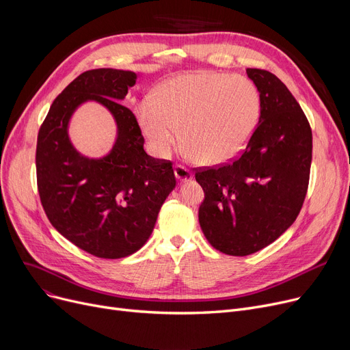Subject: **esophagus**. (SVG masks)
<instances>
[{"instance_id":"34e87169","label":"esophagus","mask_w":350,"mask_h":350,"mask_svg":"<svg viewBox=\"0 0 350 350\" xmlns=\"http://www.w3.org/2000/svg\"><path fill=\"white\" fill-rule=\"evenodd\" d=\"M174 176L178 181H187L193 178V173L189 169H186L185 165H180V164H177L174 167Z\"/></svg>"}]
</instances>
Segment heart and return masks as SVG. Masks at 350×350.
<instances>
[{
  "label": "heart",
  "mask_w": 350,
  "mask_h": 350,
  "mask_svg": "<svg viewBox=\"0 0 350 350\" xmlns=\"http://www.w3.org/2000/svg\"><path fill=\"white\" fill-rule=\"evenodd\" d=\"M262 115V96L244 77L193 72L165 82L157 100L137 107L142 132L156 156L167 159L180 142L200 164H221L240 156Z\"/></svg>",
  "instance_id": "b5f03b06"
}]
</instances>
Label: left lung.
<instances>
[{"label":"left lung","instance_id":"left-lung-1","mask_svg":"<svg viewBox=\"0 0 350 350\" xmlns=\"http://www.w3.org/2000/svg\"><path fill=\"white\" fill-rule=\"evenodd\" d=\"M260 89L262 115L240 157L200 169L204 190L198 221L218 251L245 256L262 250L295 221L306 196L312 131L288 88L264 69H247Z\"/></svg>","mask_w":350,"mask_h":350}]
</instances>
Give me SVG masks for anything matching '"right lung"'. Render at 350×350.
Instances as JSON below:
<instances>
[{"mask_svg":"<svg viewBox=\"0 0 350 350\" xmlns=\"http://www.w3.org/2000/svg\"><path fill=\"white\" fill-rule=\"evenodd\" d=\"M136 79L132 70L112 68L81 73L51 105L36 142V183L48 219L99 258L118 260L140 250L176 187L172 161L144 152L136 116L120 103ZM88 100L103 104L118 126L113 150L100 159L82 157L67 135L72 112Z\"/></svg>","mask_w":350,"mask_h":350,"instance_id":"1","label":"right lung"}]
</instances>
